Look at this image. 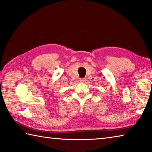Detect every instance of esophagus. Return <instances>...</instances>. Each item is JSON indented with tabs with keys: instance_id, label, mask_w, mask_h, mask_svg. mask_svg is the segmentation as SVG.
<instances>
[{
	"instance_id": "esophagus-1",
	"label": "esophagus",
	"mask_w": 152,
	"mask_h": 152,
	"mask_svg": "<svg viewBox=\"0 0 152 152\" xmlns=\"http://www.w3.org/2000/svg\"><path fill=\"white\" fill-rule=\"evenodd\" d=\"M86 81V78H80V82H82V83H84V82H85Z\"/></svg>"
}]
</instances>
